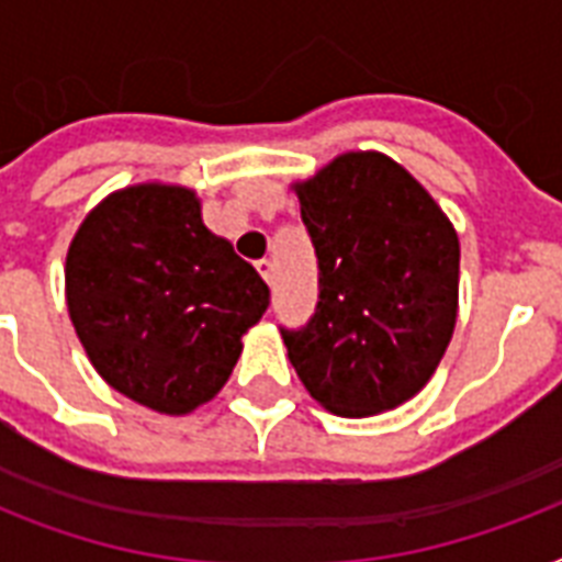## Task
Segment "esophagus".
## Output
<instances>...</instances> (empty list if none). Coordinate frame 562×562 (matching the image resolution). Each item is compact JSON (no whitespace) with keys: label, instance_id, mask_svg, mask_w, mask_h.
I'll return each instance as SVG.
<instances>
[{"label":"esophagus","instance_id":"1","mask_svg":"<svg viewBox=\"0 0 562 562\" xmlns=\"http://www.w3.org/2000/svg\"><path fill=\"white\" fill-rule=\"evenodd\" d=\"M256 271L262 273V280L268 282V285H273V277H277V265H273L271 259H259V262H256Z\"/></svg>","mask_w":562,"mask_h":562}]
</instances>
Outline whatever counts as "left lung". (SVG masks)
<instances>
[{
  "label": "left lung",
  "mask_w": 562,
  "mask_h": 562,
  "mask_svg": "<svg viewBox=\"0 0 562 562\" xmlns=\"http://www.w3.org/2000/svg\"><path fill=\"white\" fill-rule=\"evenodd\" d=\"M317 256V308L280 329L326 411L370 417L431 379L458 317L461 245L435 198L379 151L335 157L294 183Z\"/></svg>",
  "instance_id": "left-lung-1"
}]
</instances>
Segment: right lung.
I'll use <instances>...</instances> for the list:
<instances>
[{"label":"right lung","instance_id":"obj_1","mask_svg":"<svg viewBox=\"0 0 562 562\" xmlns=\"http://www.w3.org/2000/svg\"><path fill=\"white\" fill-rule=\"evenodd\" d=\"M271 291L203 227L192 189L108 194L66 254V306L92 368L127 400L189 414L224 387Z\"/></svg>","mask_w":562,"mask_h":562}]
</instances>
